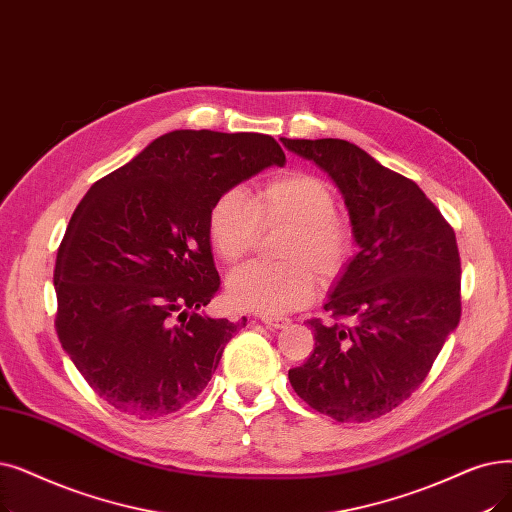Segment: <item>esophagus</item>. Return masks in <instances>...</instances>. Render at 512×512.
Wrapping results in <instances>:
<instances>
[{"mask_svg": "<svg viewBox=\"0 0 512 512\" xmlns=\"http://www.w3.org/2000/svg\"><path fill=\"white\" fill-rule=\"evenodd\" d=\"M261 322L272 330H278V328H284V326L291 324V320H288V318H270V316H263Z\"/></svg>", "mask_w": 512, "mask_h": 512, "instance_id": "1", "label": "esophagus"}]
</instances>
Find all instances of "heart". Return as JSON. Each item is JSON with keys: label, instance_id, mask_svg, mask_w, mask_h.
<instances>
[{"label": "heart", "instance_id": "heart-1", "mask_svg": "<svg viewBox=\"0 0 512 512\" xmlns=\"http://www.w3.org/2000/svg\"><path fill=\"white\" fill-rule=\"evenodd\" d=\"M337 198L320 177L286 171L263 182L255 196L240 186L221 192L211 205L207 230L215 255L238 265L261 240V232L288 226L278 244L282 263L247 265L228 280L238 309L282 316L314 299L316 276L337 280L355 253V232L335 211Z\"/></svg>", "mask_w": 512, "mask_h": 512}]
</instances>
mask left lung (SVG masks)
Listing matches in <instances>:
<instances>
[{
    "mask_svg": "<svg viewBox=\"0 0 512 512\" xmlns=\"http://www.w3.org/2000/svg\"><path fill=\"white\" fill-rule=\"evenodd\" d=\"M282 144L339 186L360 247L324 305L335 322L307 320L316 347L288 381L305 404L339 422L379 418L427 379L460 320L456 234L412 180L355 144Z\"/></svg>",
    "mask_w": 512,
    "mask_h": 512,
    "instance_id": "left-lung-1",
    "label": "left lung"
}]
</instances>
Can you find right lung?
Masks as SVG:
<instances>
[{
    "label": "right lung",
    "instance_id": "obj_1",
    "mask_svg": "<svg viewBox=\"0 0 512 512\" xmlns=\"http://www.w3.org/2000/svg\"><path fill=\"white\" fill-rule=\"evenodd\" d=\"M270 165H284L272 136L177 129L81 198L56 255L54 324L106 404L154 418L207 387L238 326L198 314L221 284L209 211Z\"/></svg>",
    "mask_w": 512,
    "mask_h": 512
}]
</instances>
